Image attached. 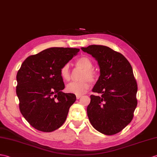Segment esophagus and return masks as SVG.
<instances>
[{
  "label": "esophagus",
  "mask_w": 157,
  "mask_h": 157,
  "mask_svg": "<svg viewBox=\"0 0 157 157\" xmlns=\"http://www.w3.org/2000/svg\"><path fill=\"white\" fill-rule=\"evenodd\" d=\"M82 96L81 95H77V96H76V98H77L78 100H79V98H82Z\"/></svg>",
  "instance_id": "obj_1"
}]
</instances>
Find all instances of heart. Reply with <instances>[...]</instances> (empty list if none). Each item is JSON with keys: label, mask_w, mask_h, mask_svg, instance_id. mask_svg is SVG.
Instances as JSON below:
<instances>
[{"label": "heart", "mask_w": 157, "mask_h": 157, "mask_svg": "<svg viewBox=\"0 0 157 157\" xmlns=\"http://www.w3.org/2000/svg\"><path fill=\"white\" fill-rule=\"evenodd\" d=\"M76 65L83 70L82 75V81L78 82H72L67 86L66 90L68 92L82 95L87 92L91 84V82H94L98 78L97 73L92 70L93 64L89 57H82L76 61ZM60 75L61 78L65 82H69L71 79V74L70 70V65L66 63L61 67L60 70Z\"/></svg>", "instance_id": "b5f03b06"}]
</instances>
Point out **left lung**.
I'll return each mask as SVG.
<instances>
[{"mask_svg": "<svg viewBox=\"0 0 157 157\" xmlns=\"http://www.w3.org/2000/svg\"><path fill=\"white\" fill-rule=\"evenodd\" d=\"M99 65L100 75L87 108L91 124L98 132L113 135L132 121L137 105V83L129 61L122 54L104 45L82 47Z\"/></svg>", "mask_w": 157, "mask_h": 157, "instance_id": "8db88e82", "label": "left lung"}]
</instances>
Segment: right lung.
Instances as JSON below:
<instances>
[{
	"mask_svg": "<svg viewBox=\"0 0 157 157\" xmlns=\"http://www.w3.org/2000/svg\"><path fill=\"white\" fill-rule=\"evenodd\" d=\"M79 49L52 47L28 57L17 74V95L25 120L42 132L59 128L66 120L75 94L62 92L65 85L60 70Z\"/></svg>",
	"mask_w": 157,
	"mask_h": 157,
	"instance_id": "1",
	"label": "right lung"
}]
</instances>
